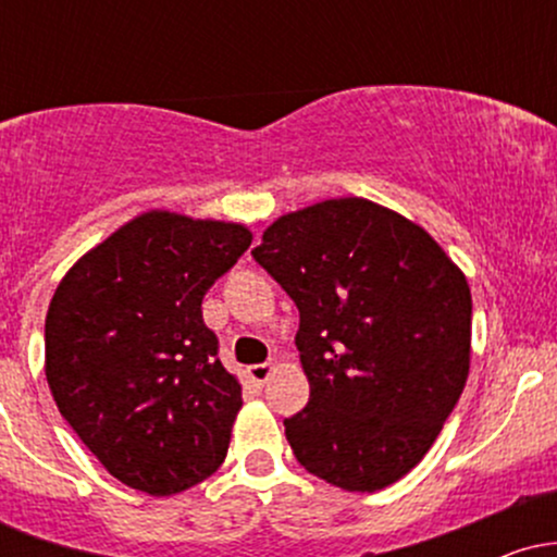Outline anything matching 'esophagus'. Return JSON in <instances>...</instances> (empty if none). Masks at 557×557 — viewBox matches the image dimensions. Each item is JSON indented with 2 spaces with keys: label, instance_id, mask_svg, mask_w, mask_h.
I'll list each match as a JSON object with an SVG mask.
<instances>
[{
  "label": "esophagus",
  "instance_id": "esophagus-1",
  "mask_svg": "<svg viewBox=\"0 0 557 557\" xmlns=\"http://www.w3.org/2000/svg\"><path fill=\"white\" fill-rule=\"evenodd\" d=\"M274 367H277V361L270 359L267 363H253V367H248V376H251L257 385H264L267 380H270V374L274 372Z\"/></svg>",
  "mask_w": 557,
  "mask_h": 557
}]
</instances>
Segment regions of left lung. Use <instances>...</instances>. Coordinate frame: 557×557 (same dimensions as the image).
<instances>
[{
    "instance_id": "1",
    "label": "left lung",
    "mask_w": 557,
    "mask_h": 557,
    "mask_svg": "<svg viewBox=\"0 0 557 557\" xmlns=\"http://www.w3.org/2000/svg\"><path fill=\"white\" fill-rule=\"evenodd\" d=\"M251 253L300 314L311 395L285 419L298 463L348 492L398 482L469 376L466 274L417 222L356 196L283 214Z\"/></svg>"
}]
</instances>
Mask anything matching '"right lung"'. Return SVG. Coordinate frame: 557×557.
Listing matches in <instances>:
<instances>
[{
    "label": "right lung",
    "instance_id": "obj_1",
    "mask_svg": "<svg viewBox=\"0 0 557 557\" xmlns=\"http://www.w3.org/2000/svg\"><path fill=\"white\" fill-rule=\"evenodd\" d=\"M251 238L235 222L151 209L57 285L44 324L49 389L127 487L175 495L225 461L240 382L216 359L201 300Z\"/></svg>",
    "mask_w": 557,
    "mask_h": 557
}]
</instances>
